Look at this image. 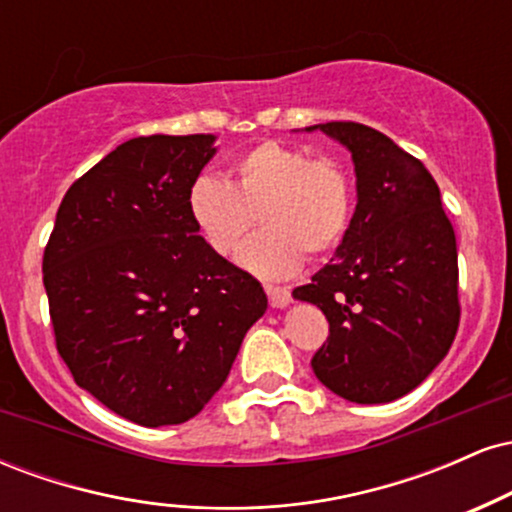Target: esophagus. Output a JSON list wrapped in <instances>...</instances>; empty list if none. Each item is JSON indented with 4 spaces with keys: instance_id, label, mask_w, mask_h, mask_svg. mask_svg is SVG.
<instances>
[{
    "instance_id": "esophagus-1",
    "label": "esophagus",
    "mask_w": 512,
    "mask_h": 512,
    "mask_svg": "<svg viewBox=\"0 0 512 512\" xmlns=\"http://www.w3.org/2000/svg\"><path fill=\"white\" fill-rule=\"evenodd\" d=\"M267 296L272 308H286L291 303V291L286 286H267Z\"/></svg>"
}]
</instances>
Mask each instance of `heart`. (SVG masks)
<instances>
[{
  "instance_id": "obj_1",
  "label": "heart",
  "mask_w": 512,
  "mask_h": 512,
  "mask_svg": "<svg viewBox=\"0 0 512 512\" xmlns=\"http://www.w3.org/2000/svg\"><path fill=\"white\" fill-rule=\"evenodd\" d=\"M233 180L199 175L187 192L197 233L216 255H233L255 221L262 231L240 250V267L262 279H284L303 264V252H332L349 226L351 192L330 158L262 142L233 163Z\"/></svg>"
}]
</instances>
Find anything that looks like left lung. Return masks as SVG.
<instances>
[{
  "label": "left lung",
  "mask_w": 512,
  "mask_h": 512,
  "mask_svg": "<svg viewBox=\"0 0 512 512\" xmlns=\"http://www.w3.org/2000/svg\"><path fill=\"white\" fill-rule=\"evenodd\" d=\"M315 129L351 154L356 211L332 262L293 289L330 322L310 366L334 395L385 404L424 383L455 339V231L419 158L358 122Z\"/></svg>",
  "instance_id": "obj_1"
}]
</instances>
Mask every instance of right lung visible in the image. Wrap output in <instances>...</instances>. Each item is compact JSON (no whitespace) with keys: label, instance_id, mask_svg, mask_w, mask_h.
Listing matches in <instances>:
<instances>
[{"label":"right lung","instance_id":"1","mask_svg":"<svg viewBox=\"0 0 512 512\" xmlns=\"http://www.w3.org/2000/svg\"><path fill=\"white\" fill-rule=\"evenodd\" d=\"M214 134H151L81 175L43 257L57 351L74 383L122 419H192L231 373L267 293L199 236L187 192Z\"/></svg>","mask_w":512,"mask_h":512}]
</instances>
